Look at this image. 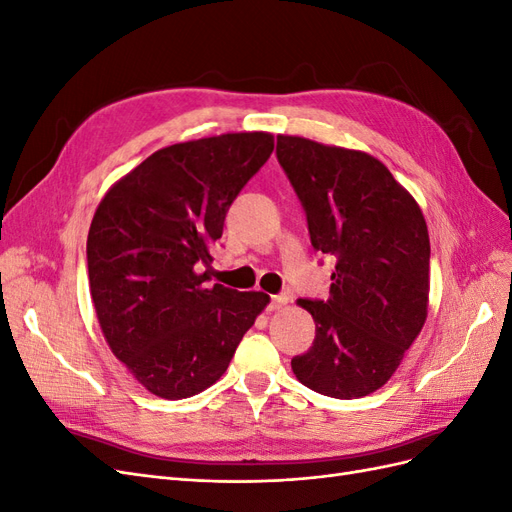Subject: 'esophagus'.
Returning a JSON list of instances; mask_svg holds the SVG:
<instances>
[{
	"label": "esophagus",
	"mask_w": 512,
	"mask_h": 512,
	"mask_svg": "<svg viewBox=\"0 0 512 512\" xmlns=\"http://www.w3.org/2000/svg\"><path fill=\"white\" fill-rule=\"evenodd\" d=\"M288 301H290L288 294H275V297H271L269 309H273V312H277V309H282L284 305H288Z\"/></svg>",
	"instance_id": "esophagus-1"
}]
</instances>
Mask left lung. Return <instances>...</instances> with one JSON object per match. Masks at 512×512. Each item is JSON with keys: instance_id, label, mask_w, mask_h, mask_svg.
Instances as JSON below:
<instances>
[{"instance_id": "1", "label": "left lung", "mask_w": 512, "mask_h": 512, "mask_svg": "<svg viewBox=\"0 0 512 512\" xmlns=\"http://www.w3.org/2000/svg\"><path fill=\"white\" fill-rule=\"evenodd\" d=\"M277 160L307 213L316 250L335 256L327 301H305L314 346L292 371L316 393L356 399L391 380L427 320L423 211L378 158L277 134Z\"/></svg>"}]
</instances>
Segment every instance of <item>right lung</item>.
I'll return each instance as SVG.
<instances>
[{"mask_svg": "<svg viewBox=\"0 0 512 512\" xmlns=\"http://www.w3.org/2000/svg\"><path fill=\"white\" fill-rule=\"evenodd\" d=\"M273 151L269 132L158 149L102 196L87 237L89 292L108 348L162 399L203 393L226 371L265 292L209 280L232 200Z\"/></svg>", "mask_w": 512, "mask_h": 512, "instance_id": "1", "label": "right lung"}]
</instances>
